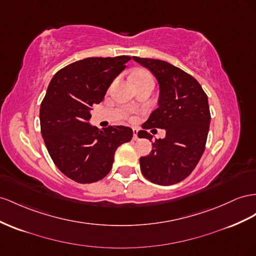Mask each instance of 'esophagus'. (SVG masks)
<instances>
[{
  "instance_id": "1",
  "label": "esophagus",
  "mask_w": 256,
  "mask_h": 256,
  "mask_svg": "<svg viewBox=\"0 0 256 256\" xmlns=\"http://www.w3.org/2000/svg\"><path fill=\"white\" fill-rule=\"evenodd\" d=\"M134 141L139 140V136H138V129H136V128H134Z\"/></svg>"
}]
</instances>
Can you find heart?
Here are the masks:
<instances>
[{
	"label": "heart",
	"mask_w": 256,
	"mask_h": 256,
	"mask_svg": "<svg viewBox=\"0 0 256 256\" xmlns=\"http://www.w3.org/2000/svg\"><path fill=\"white\" fill-rule=\"evenodd\" d=\"M134 82L136 85L139 84H146V82H153L154 84V78L148 72L145 71H136L134 74Z\"/></svg>",
	"instance_id": "heart-1"
}]
</instances>
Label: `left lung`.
<instances>
[{
  "label": "left lung",
  "mask_w": 256,
  "mask_h": 256,
  "mask_svg": "<svg viewBox=\"0 0 256 256\" xmlns=\"http://www.w3.org/2000/svg\"><path fill=\"white\" fill-rule=\"evenodd\" d=\"M134 60L155 75L160 89L158 108L138 136L152 140L146 129H166L164 139H156L150 153L140 158L142 174L158 185L178 183L192 174L204 152L211 120L208 96L192 75L169 62Z\"/></svg>",
  "instance_id": "1"
}]
</instances>
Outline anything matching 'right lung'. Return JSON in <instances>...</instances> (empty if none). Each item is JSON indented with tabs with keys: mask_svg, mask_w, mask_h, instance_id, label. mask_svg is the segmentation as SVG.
Segmentation results:
<instances>
[{
	"mask_svg": "<svg viewBox=\"0 0 256 256\" xmlns=\"http://www.w3.org/2000/svg\"><path fill=\"white\" fill-rule=\"evenodd\" d=\"M131 58L92 57L61 68L52 78L40 103V122L54 164L66 176L86 184L104 178L112 169L117 148L129 142L132 129L89 125L90 110Z\"/></svg>",
	"mask_w": 256,
	"mask_h": 256,
	"instance_id": "obj_1",
	"label": "right lung"
}]
</instances>
